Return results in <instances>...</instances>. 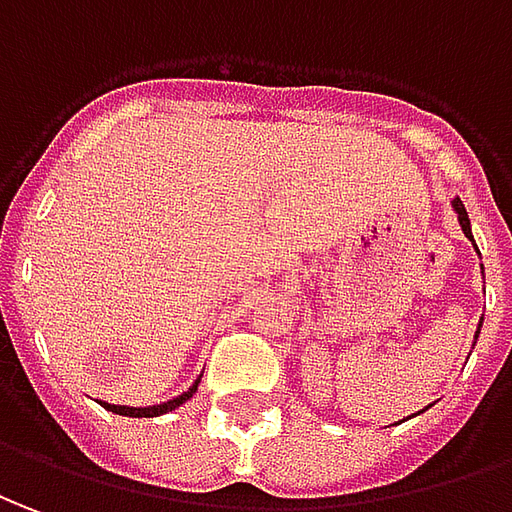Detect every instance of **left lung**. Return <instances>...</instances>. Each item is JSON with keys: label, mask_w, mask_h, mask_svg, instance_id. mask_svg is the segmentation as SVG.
Masks as SVG:
<instances>
[{"label": "left lung", "mask_w": 512, "mask_h": 512, "mask_svg": "<svg viewBox=\"0 0 512 512\" xmlns=\"http://www.w3.org/2000/svg\"><path fill=\"white\" fill-rule=\"evenodd\" d=\"M451 209L457 211V220H460V228H463V234L468 236L471 242H474V236H471V220H468V211H465L463 200H460V197H454V200H451ZM474 248H477V245H474ZM477 253H479V250H477ZM479 326H482V320H479ZM477 334H479V331H477Z\"/></svg>", "instance_id": "1"}]
</instances>
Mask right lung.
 I'll return each instance as SVG.
<instances>
[{
    "label": "right lung",
    "mask_w": 512,
    "mask_h": 512,
    "mask_svg": "<svg viewBox=\"0 0 512 512\" xmlns=\"http://www.w3.org/2000/svg\"><path fill=\"white\" fill-rule=\"evenodd\" d=\"M197 384H200V379H197L186 393H181L178 398H169V401H164V404H153V407H125V404H105V401H100L105 410L116 412V415H130V418H155V415H164V412H172L175 407H181V404H186L189 398L195 396L197 393Z\"/></svg>",
    "instance_id": "obj_1"
}]
</instances>
